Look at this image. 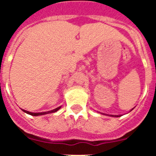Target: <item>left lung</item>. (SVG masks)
Segmentation results:
<instances>
[{
    "label": "left lung",
    "instance_id": "1",
    "mask_svg": "<svg viewBox=\"0 0 156 156\" xmlns=\"http://www.w3.org/2000/svg\"><path fill=\"white\" fill-rule=\"evenodd\" d=\"M133 110V108L131 109L130 111H132ZM100 113L101 114H104V115H107V116H113V117H119V116H121V115H108V114H104V113H102V112H100Z\"/></svg>",
    "mask_w": 156,
    "mask_h": 156
}]
</instances>
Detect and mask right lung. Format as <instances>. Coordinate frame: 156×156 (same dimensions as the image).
I'll list each match as a JSON object with an SVG mask.
<instances>
[{
	"label": "right lung",
	"instance_id": "right-lung-1",
	"mask_svg": "<svg viewBox=\"0 0 156 156\" xmlns=\"http://www.w3.org/2000/svg\"><path fill=\"white\" fill-rule=\"evenodd\" d=\"M61 106L58 107V108H56L55 109H52L51 111H48V112H29V111H27V110H24V109H22L24 112L26 113L29 114V115H31V116H42V115H45V114H48V113H52V112H56L59 110V109L61 108Z\"/></svg>",
	"mask_w": 156,
	"mask_h": 156
}]
</instances>
